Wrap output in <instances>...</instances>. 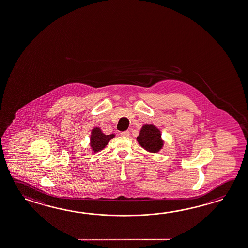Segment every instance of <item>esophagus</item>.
Here are the masks:
<instances>
[{
  "label": "esophagus",
  "instance_id": "34e87169",
  "mask_svg": "<svg viewBox=\"0 0 248 248\" xmlns=\"http://www.w3.org/2000/svg\"><path fill=\"white\" fill-rule=\"evenodd\" d=\"M121 136H123V137H129L130 136V132H129V131H122Z\"/></svg>",
  "mask_w": 248,
  "mask_h": 248
}]
</instances>
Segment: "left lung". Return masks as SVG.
Wrapping results in <instances>:
<instances>
[{"label":"left lung","instance_id":"8db88e82","mask_svg":"<svg viewBox=\"0 0 248 248\" xmlns=\"http://www.w3.org/2000/svg\"><path fill=\"white\" fill-rule=\"evenodd\" d=\"M137 141L145 151L151 154L159 153L164 146L161 132L154 124H145L141 128Z\"/></svg>","mask_w":248,"mask_h":248}]
</instances>
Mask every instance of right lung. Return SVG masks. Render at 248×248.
Listing matches in <instances>:
<instances>
[{
	"label": "right lung",
	"instance_id": "1",
	"mask_svg": "<svg viewBox=\"0 0 248 248\" xmlns=\"http://www.w3.org/2000/svg\"><path fill=\"white\" fill-rule=\"evenodd\" d=\"M115 134L106 135L103 133L100 127H93L90 134L89 145L92 150V153L95 154L103 150L108 144L110 140L115 138Z\"/></svg>",
	"mask_w": 248,
	"mask_h": 248
}]
</instances>
